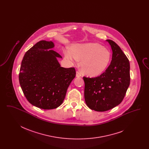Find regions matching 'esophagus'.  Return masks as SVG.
I'll use <instances>...</instances> for the list:
<instances>
[{"label":"esophagus","instance_id":"obj_1","mask_svg":"<svg viewBox=\"0 0 149 149\" xmlns=\"http://www.w3.org/2000/svg\"><path fill=\"white\" fill-rule=\"evenodd\" d=\"M77 77H80L82 76V74L81 73V72L80 71H77V74H76Z\"/></svg>","mask_w":149,"mask_h":149}]
</instances>
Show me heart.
<instances>
[{"mask_svg":"<svg viewBox=\"0 0 149 149\" xmlns=\"http://www.w3.org/2000/svg\"><path fill=\"white\" fill-rule=\"evenodd\" d=\"M65 56L71 63L78 64L83 72L90 77L98 76L106 69L111 58L110 51L97 43L76 44L71 49L64 51Z\"/></svg>","mask_w":149,"mask_h":149,"instance_id":"obj_1","label":"heart"}]
</instances>
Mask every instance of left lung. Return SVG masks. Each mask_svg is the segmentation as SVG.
Segmentation results:
<instances>
[{
    "instance_id": "1",
    "label": "left lung",
    "mask_w": 149,
    "mask_h": 149,
    "mask_svg": "<svg viewBox=\"0 0 149 149\" xmlns=\"http://www.w3.org/2000/svg\"><path fill=\"white\" fill-rule=\"evenodd\" d=\"M112 50V61L105 72L95 78L83 77L84 98L88 107L104 112L120 104L130 83V62L119 46L107 40Z\"/></svg>"
}]
</instances>
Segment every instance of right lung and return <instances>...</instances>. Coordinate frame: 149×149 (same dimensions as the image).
I'll list each match as a JSON object with an SVG mask.
<instances>
[{
    "mask_svg": "<svg viewBox=\"0 0 149 149\" xmlns=\"http://www.w3.org/2000/svg\"><path fill=\"white\" fill-rule=\"evenodd\" d=\"M54 46L53 42L45 40L36 43L23 57L19 74L26 98L43 109H55L63 103L76 75L74 68L61 67L57 58L62 57L51 50Z\"/></svg>",
    "mask_w": 149,
    "mask_h": 149,
    "instance_id": "1",
    "label": "right lung"
}]
</instances>
